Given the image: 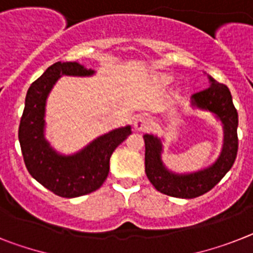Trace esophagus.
<instances>
[{"mask_svg":"<svg viewBox=\"0 0 253 253\" xmlns=\"http://www.w3.org/2000/svg\"><path fill=\"white\" fill-rule=\"evenodd\" d=\"M149 127H150V120L146 116H144V114L137 117L136 120H135V122H133V128H135L136 131H141V132H144V131L149 130Z\"/></svg>","mask_w":253,"mask_h":253,"instance_id":"1","label":"esophagus"}]
</instances>
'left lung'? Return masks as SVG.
<instances>
[{"label": "left lung", "mask_w": 253, "mask_h": 253, "mask_svg": "<svg viewBox=\"0 0 253 253\" xmlns=\"http://www.w3.org/2000/svg\"><path fill=\"white\" fill-rule=\"evenodd\" d=\"M209 80L211 86L193 95L192 104L216 114L224 125V148L211 167L189 175L169 172L161 161V140L153 135H144L146 176L153 186L163 194L188 199L199 197L210 192L234 165L238 153V112L233 104L228 87L211 76Z\"/></svg>", "instance_id": "obj_1"}]
</instances>
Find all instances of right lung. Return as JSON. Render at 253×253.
I'll return each mask as SVG.
<instances>
[{
    "instance_id": "right-lung-1",
    "label": "right lung",
    "mask_w": 253,
    "mask_h": 253,
    "mask_svg": "<svg viewBox=\"0 0 253 253\" xmlns=\"http://www.w3.org/2000/svg\"><path fill=\"white\" fill-rule=\"evenodd\" d=\"M76 61H58L46 69L29 87L19 125V141L25 167L40 184L64 198L88 194L100 188L109 173L110 157L131 133V127H121L97 137L73 156H60L44 140V105L48 92L61 76H91Z\"/></svg>"
}]
</instances>
